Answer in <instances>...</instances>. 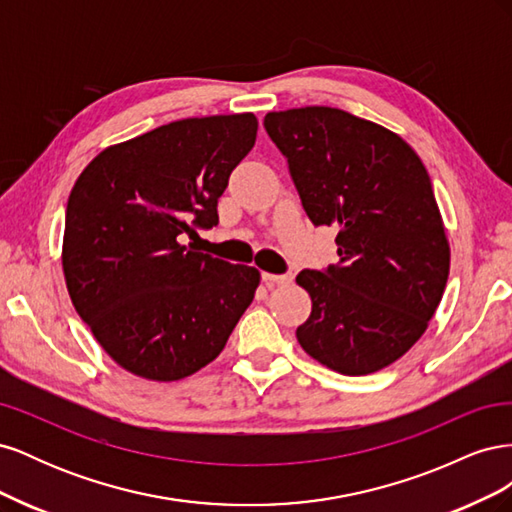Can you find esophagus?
I'll return each instance as SVG.
<instances>
[{"instance_id": "obj_1", "label": "esophagus", "mask_w": 512, "mask_h": 512, "mask_svg": "<svg viewBox=\"0 0 512 512\" xmlns=\"http://www.w3.org/2000/svg\"><path fill=\"white\" fill-rule=\"evenodd\" d=\"M292 280L290 275H275V273H262V282L267 286H275V284H288Z\"/></svg>"}]
</instances>
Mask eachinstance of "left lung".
<instances>
[{"mask_svg": "<svg viewBox=\"0 0 512 512\" xmlns=\"http://www.w3.org/2000/svg\"><path fill=\"white\" fill-rule=\"evenodd\" d=\"M314 226L337 228V265L297 284L312 314L301 348L344 376L395 363L427 329L451 267L431 179L414 149L374 121L331 106L267 113Z\"/></svg>", "mask_w": 512, "mask_h": 512, "instance_id": "8db88e82", "label": "left lung"}]
</instances>
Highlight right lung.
Here are the masks:
<instances>
[{
    "label": "right lung",
    "instance_id": "1",
    "mask_svg": "<svg viewBox=\"0 0 512 512\" xmlns=\"http://www.w3.org/2000/svg\"><path fill=\"white\" fill-rule=\"evenodd\" d=\"M252 113L166 123L104 149L66 207V286L76 312L130 374L173 382L218 356L260 273L192 250L218 224L228 177L256 143Z\"/></svg>",
    "mask_w": 512,
    "mask_h": 512
}]
</instances>
